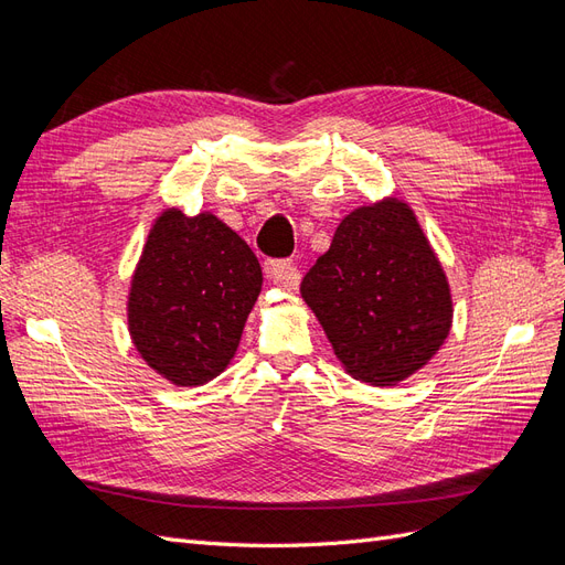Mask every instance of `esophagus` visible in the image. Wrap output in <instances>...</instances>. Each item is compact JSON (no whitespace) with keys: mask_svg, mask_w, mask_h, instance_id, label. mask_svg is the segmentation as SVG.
<instances>
[{"mask_svg":"<svg viewBox=\"0 0 565 565\" xmlns=\"http://www.w3.org/2000/svg\"><path fill=\"white\" fill-rule=\"evenodd\" d=\"M264 270H266L268 282L280 285L285 289H295L301 282L299 268L292 266L289 262H266Z\"/></svg>","mask_w":565,"mask_h":565,"instance_id":"esophagus-1","label":"esophagus"}]
</instances>
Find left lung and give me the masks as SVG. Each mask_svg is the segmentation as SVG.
I'll use <instances>...</instances> for the list:
<instances>
[{
	"label": "left lung",
	"instance_id": "8db88e82",
	"mask_svg": "<svg viewBox=\"0 0 565 565\" xmlns=\"http://www.w3.org/2000/svg\"><path fill=\"white\" fill-rule=\"evenodd\" d=\"M301 299L341 367L370 386H396L429 365L455 313L446 270L398 198L341 218L330 249L306 273Z\"/></svg>",
	"mask_w": 565,
	"mask_h": 565
}]
</instances>
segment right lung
<instances>
[{"instance_id":"1","label":"right lung","mask_w":565,"mask_h":565,"mask_svg":"<svg viewBox=\"0 0 565 565\" xmlns=\"http://www.w3.org/2000/svg\"><path fill=\"white\" fill-rule=\"evenodd\" d=\"M262 285L254 252L216 214L169 207L129 280L131 344L174 386L207 384L231 365Z\"/></svg>"}]
</instances>
